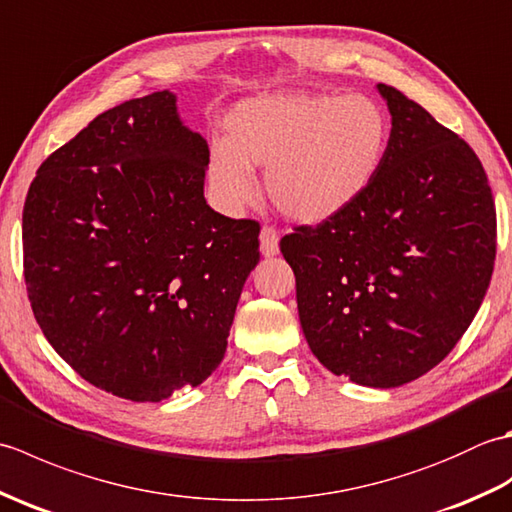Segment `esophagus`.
I'll list each match as a JSON object with an SVG mask.
<instances>
[{
  "label": "esophagus",
  "instance_id": "esophagus-1",
  "mask_svg": "<svg viewBox=\"0 0 512 512\" xmlns=\"http://www.w3.org/2000/svg\"><path fill=\"white\" fill-rule=\"evenodd\" d=\"M259 250L264 257H275L279 253V235L273 226H264L259 233Z\"/></svg>",
  "mask_w": 512,
  "mask_h": 512
}]
</instances>
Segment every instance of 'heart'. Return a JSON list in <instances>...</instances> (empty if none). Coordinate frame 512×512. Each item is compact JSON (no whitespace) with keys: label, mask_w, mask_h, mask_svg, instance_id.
<instances>
[{"label":"heart","mask_w":512,"mask_h":512,"mask_svg":"<svg viewBox=\"0 0 512 512\" xmlns=\"http://www.w3.org/2000/svg\"><path fill=\"white\" fill-rule=\"evenodd\" d=\"M228 138L209 149V180L224 204L253 200V167H266L275 209L299 224L343 213L372 187L389 147V116L367 94L279 90L226 114Z\"/></svg>","instance_id":"1"}]
</instances>
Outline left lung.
<instances>
[{
  "instance_id": "8db88e82",
  "label": "left lung",
  "mask_w": 512,
  "mask_h": 512,
  "mask_svg": "<svg viewBox=\"0 0 512 512\" xmlns=\"http://www.w3.org/2000/svg\"><path fill=\"white\" fill-rule=\"evenodd\" d=\"M383 167L350 209L281 239L312 354L356 385L427 374L480 310L495 264V202L480 158L391 85Z\"/></svg>"
}]
</instances>
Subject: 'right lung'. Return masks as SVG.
Masks as SVG:
<instances>
[{
	"instance_id": "obj_1",
	"label": "right lung",
	"mask_w": 512,
	"mask_h": 512,
	"mask_svg": "<svg viewBox=\"0 0 512 512\" xmlns=\"http://www.w3.org/2000/svg\"><path fill=\"white\" fill-rule=\"evenodd\" d=\"M209 145L171 90L99 114L37 171L24 204L28 299L94 387L160 402L222 363L259 224L204 198Z\"/></svg>"
}]
</instances>
